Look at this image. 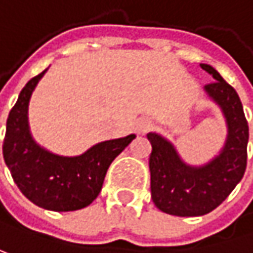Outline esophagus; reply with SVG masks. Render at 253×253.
Segmentation results:
<instances>
[{"instance_id":"obj_1","label":"esophagus","mask_w":253,"mask_h":253,"mask_svg":"<svg viewBox=\"0 0 253 253\" xmlns=\"http://www.w3.org/2000/svg\"><path fill=\"white\" fill-rule=\"evenodd\" d=\"M151 126H153V122H151V119H148V118H139L135 122V131L138 134L147 132Z\"/></svg>"}]
</instances>
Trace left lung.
I'll list each match as a JSON object with an SVG mask.
<instances>
[{
	"mask_svg": "<svg viewBox=\"0 0 253 253\" xmlns=\"http://www.w3.org/2000/svg\"><path fill=\"white\" fill-rule=\"evenodd\" d=\"M214 81L205 90L214 100L227 124V138L220 154L208 164H186L174 145L150 132L151 197L161 211L174 216H203L217 208L242 180L246 170L249 126L236 90L209 64H200Z\"/></svg>",
	"mask_w": 253,
	"mask_h": 253,
	"instance_id": "8db88e82",
	"label": "left lung"
}]
</instances>
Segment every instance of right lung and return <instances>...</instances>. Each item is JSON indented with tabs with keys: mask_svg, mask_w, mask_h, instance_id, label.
<instances>
[{
	"mask_svg": "<svg viewBox=\"0 0 253 253\" xmlns=\"http://www.w3.org/2000/svg\"><path fill=\"white\" fill-rule=\"evenodd\" d=\"M45 70L28 81L9 111L2 154L14 183L30 202L53 211H73L98 197L111 163L135 135L103 141L78 157L42 148L30 134L28 102Z\"/></svg>",
	"mask_w": 253,
	"mask_h": 253,
	"instance_id": "right-lung-1",
	"label": "right lung"
}]
</instances>
